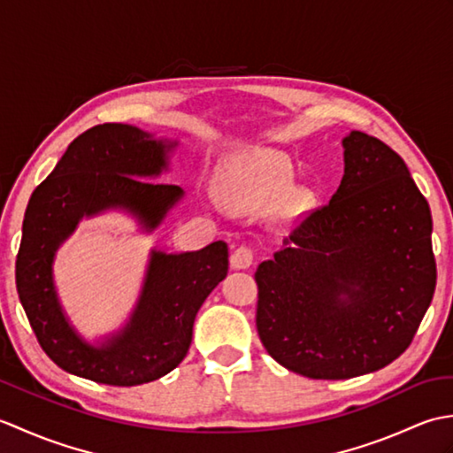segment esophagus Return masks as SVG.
Instances as JSON below:
<instances>
[{"label":"esophagus","instance_id":"34e87169","mask_svg":"<svg viewBox=\"0 0 453 453\" xmlns=\"http://www.w3.org/2000/svg\"><path fill=\"white\" fill-rule=\"evenodd\" d=\"M255 261V251L251 245H239L232 255V266L234 268H247Z\"/></svg>","mask_w":453,"mask_h":453}]
</instances>
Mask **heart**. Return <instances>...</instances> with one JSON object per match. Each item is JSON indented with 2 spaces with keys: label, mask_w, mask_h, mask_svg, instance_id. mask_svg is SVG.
Returning <instances> with one entry per match:
<instances>
[{
  "label": "heart",
  "mask_w": 453,
  "mask_h": 453,
  "mask_svg": "<svg viewBox=\"0 0 453 453\" xmlns=\"http://www.w3.org/2000/svg\"><path fill=\"white\" fill-rule=\"evenodd\" d=\"M292 175L282 163H274L257 173L255 177V196L261 202H271L290 188Z\"/></svg>",
  "instance_id": "1"
}]
</instances>
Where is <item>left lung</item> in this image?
<instances>
[{"instance_id": "obj_1", "label": "left lung", "mask_w": 453, "mask_h": 453, "mask_svg": "<svg viewBox=\"0 0 453 453\" xmlns=\"http://www.w3.org/2000/svg\"><path fill=\"white\" fill-rule=\"evenodd\" d=\"M342 146L331 202L307 211L255 273L261 342L311 380H349L399 358L436 288L430 208L405 161L358 130Z\"/></svg>"}]
</instances>
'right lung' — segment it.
<instances>
[{
    "mask_svg": "<svg viewBox=\"0 0 453 453\" xmlns=\"http://www.w3.org/2000/svg\"><path fill=\"white\" fill-rule=\"evenodd\" d=\"M165 148L128 124L85 130L35 188L25 211L15 282L27 319L56 365L104 386H140L177 368L200 305L227 274L226 242L195 253H153L136 313L103 349L80 341L62 315L50 271L58 245L83 216L111 206L128 208L148 229L156 227L182 196L177 185L143 180L165 167Z\"/></svg>",
    "mask_w": 453,
    "mask_h": 453,
    "instance_id": "right-lung-1",
    "label": "right lung"
}]
</instances>
